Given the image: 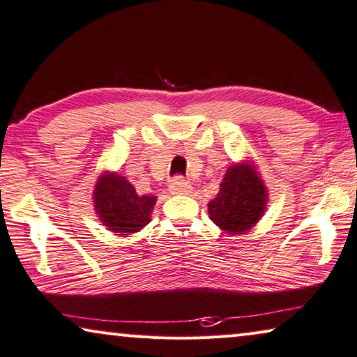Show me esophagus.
<instances>
[{
  "mask_svg": "<svg viewBox=\"0 0 357 357\" xmlns=\"http://www.w3.org/2000/svg\"><path fill=\"white\" fill-rule=\"evenodd\" d=\"M168 190L172 192V194H188L190 190V184L188 183V179H184L183 176H176L169 181Z\"/></svg>",
  "mask_w": 357,
  "mask_h": 357,
  "instance_id": "1",
  "label": "esophagus"
}]
</instances>
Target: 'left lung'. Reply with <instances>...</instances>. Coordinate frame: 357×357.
I'll list each match as a JSON object with an SVG mask.
<instances>
[{"mask_svg":"<svg viewBox=\"0 0 357 357\" xmlns=\"http://www.w3.org/2000/svg\"><path fill=\"white\" fill-rule=\"evenodd\" d=\"M267 190L250 165L227 169L216 199L208 203L209 218L229 234H243L262 218Z\"/></svg>","mask_w":357,"mask_h":357,"instance_id":"8db88e82","label":"left lung"}]
</instances>
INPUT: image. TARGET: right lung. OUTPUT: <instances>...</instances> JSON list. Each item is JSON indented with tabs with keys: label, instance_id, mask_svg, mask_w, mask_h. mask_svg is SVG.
Segmentation results:
<instances>
[{
	"label": "right lung",
	"instance_id": "1",
	"mask_svg": "<svg viewBox=\"0 0 357 357\" xmlns=\"http://www.w3.org/2000/svg\"><path fill=\"white\" fill-rule=\"evenodd\" d=\"M93 202L106 227L119 235H128L149 224L155 197L138 195L126 178L112 173L98 179Z\"/></svg>",
	"mask_w": 357,
	"mask_h": 357
}]
</instances>
